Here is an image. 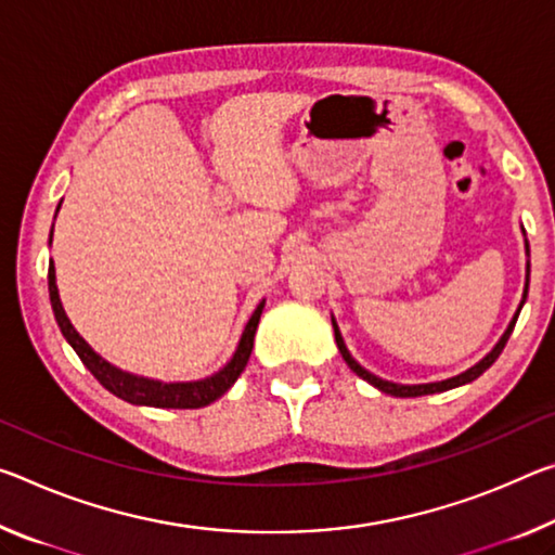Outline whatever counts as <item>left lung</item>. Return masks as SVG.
<instances>
[{
    "label": "left lung",
    "instance_id": "8db88e82",
    "mask_svg": "<svg viewBox=\"0 0 555 555\" xmlns=\"http://www.w3.org/2000/svg\"><path fill=\"white\" fill-rule=\"evenodd\" d=\"M526 254H529V244H526ZM529 274H531V267H529V263H526V288H524L521 306H524V301H526V296H529ZM521 306H518V311H516V315H514V319H512V323H508V328L504 331V336H501V338H499V343H496V346L491 348V353L483 356L477 365H472V367H469V371H464V373L454 375V377H447V380H442V383H425V385H400V383L383 380V377H377V375H373V373H367L365 367L360 365L358 360H353V356L348 353V348H346V343H343V336H340V331H338L336 321H333V331H336V343H338V350H340L343 360H346L348 367H350V371H353L356 375L363 377V380L371 383L373 388H377V390H380V392L395 395V398H420V395L444 392V390L460 388V385H467V383H472V380H477V377H479L483 371H487V367H489L491 363H494V360L501 356V350H504L506 340H508V336H512V331H514V325H516L518 313H521Z\"/></svg>",
    "mask_w": 555,
    "mask_h": 555
}]
</instances>
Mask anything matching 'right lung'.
<instances>
[{"label": "right lung", "mask_w": 555, "mask_h": 555, "mask_svg": "<svg viewBox=\"0 0 555 555\" xmlns=\"http://www.w3.org/2000/svg\"><path fill=\"white\" fill-rule=\"evenodd\" d=\"M59 207H61V202H59ZM49 298H51V309H54L56 323H59L61 333H64V338L72 343L76 356L81 358V363L93 373L95 380H99L105 390L130 404H147V408H172V410L205 408V404L215 402L217 398H222V395L232 388L236 377H240L246 367V360H249V356H251L254 333H257V325H259L261 311H263V301H261L257 306V311L251 313L249 323L244 325L240 346H236L232 360L222 367V371H217L215 375L205 377V380L160 383V380H151V377L126 373V371H120V367L111 365L108 360H103L81 336H78V331L74 328L72 321H68L64 306H61L54 261L49 263Z\"/></svg>", "instance_id": "right-lung-1"}]
</instances>
